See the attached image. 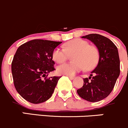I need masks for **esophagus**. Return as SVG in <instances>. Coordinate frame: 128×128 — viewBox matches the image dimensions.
I'll use <instances>...</instances> for the list:
<instances>
[{
  "label": "esophagus",
  "instance_id": "34e87169",
  "mask_svg": "<svg viewBox=\"0 0 128 128\" xmlns=\"http://www.w3.org/2000/svg\"><path fill=\"white\" fill-rule=\"evenodd\" d=\"M68 77H69V78H70V80H73L74 78V76H68Z\"/></svg>",
  "mask_w": 128,
  "mask_h": 128
}]
</instances>
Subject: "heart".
<instances>
[{
	"label": "heart",
	"mask_w": 128,
	"mask_h": 128,
	"mask_svg": "<svg viewBox=\"0 0 128 128\" xmlns=\"http://www.w3.org/2000/svg\"><path fill=\"white\" fill-rule=\"evenodd\" d=\"M74 54V62H66L57 68L60 74L74 76L86 68L90 70L95 68L99 59L98 51L94 46L89 45L88 41L82 39H74L68 41L64 44V50L56 48L53 50L52 58L54 61L62 63L66 61L69 55Z\"/></svg>",
	"instance_id": "obj_1"
}]
</instances>
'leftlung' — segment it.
I'll use <instances>...</instances> for the list:
<instances>
[{
    "label": "left lung",
    "instance_id": "1",
    "mask_svg": "<svg viewBox=\"0 0 128 128\" xmlns=\"http://www.w3.org/2000/svg\"><path fill=\"white\" fill-rule=\"evenodd\" d=\"M82 38L89 40L96 46L99 60L88 77L91 80L89 81L88 78H84L83 87L78 89L77 92L84 100L96 102L110 95L120 76V61L118 48L110 40L100 34H90Z\"/></svg>",
    "mask_w": 128,
    "mask_h": 128
}]
</instances>
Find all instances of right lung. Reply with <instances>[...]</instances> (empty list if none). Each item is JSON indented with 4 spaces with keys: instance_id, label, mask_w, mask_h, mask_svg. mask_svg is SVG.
<instances>
[{
    "instance_id": "obj_1",
    "label": "right lung",
    "mask_w": 128,
    "mask_h": 128,
    "mask_svg": "<svg viewBox=\"0 0 128 128\" xmlns=\"http://www.w3.org/2000/svg\"><path fill=\"white\" fill-rule=\"evenodd\" d=\"M60 41L33 40L22 44L12 62V73L17 92L29 102H44L50 98L60 77L47 78L54 70L53 50Z\"/></svg>"
}]
</instances>
